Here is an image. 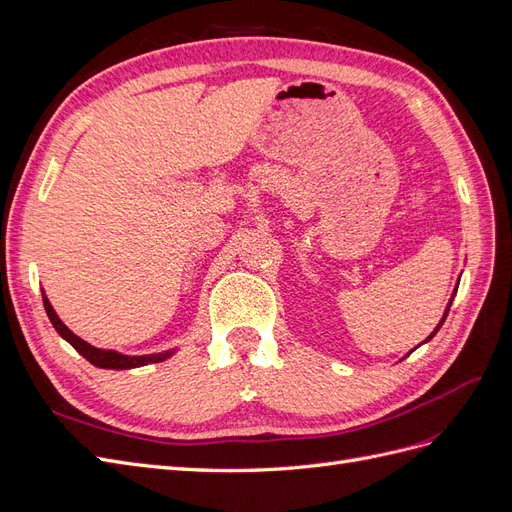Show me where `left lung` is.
<instances>
[{"instance_id":"obj_1","label":"left lung","mask_w":512,"mask_h":512,"mask_svg":"<svg viewBox=\"0 0 512 512\" xmlns=\"http://www.w3.org/2000/svg\"><path fill=\"white\" fill-rule=\"evenodd\" d=\"M455 294H457V288H455V290H453V294H451V299H448V305H446V309H444V316H442V320H440V322H438V327H436V329H433V331H431V335H429V337H427V339H425V342H423V344H427V342H429V339H431V337H433V335H436V333H438V331H440V327H442V324H444V320H446V316H448V309H451V303H453V299H455ZM410 352H412V350H410ZM410 352H408V354H410Z\"/></svg>"}]
</instances>
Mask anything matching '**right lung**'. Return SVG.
I'll return each instance as SVG.
<instances>
[{"mask_svg":"<svg viewBox=\"0 0 512 512\" xmlns=\"http://www.w3.org/2000/svg\"><path fill=\"white\" fill-rule=\"evenodd\" d=\"M42 301H44V309H46V316H49L51 324L55 327V331L66 339V342L79 352L81 356H85V359L96 365L100 369H134V367H143V365H149V363H162L166 359H170L177 352V348H170V350H164V352H156V354H123V352H117V350H104V348H96L87 344L85 339H81L76 333H72L64 322H61V318L57 316V312L53 309L49 297H46V292L42 290Z\"/></svg>","mask_w":512,"mask_h":512,"instance_id":"1","label":"right lung"}]
</instances>
